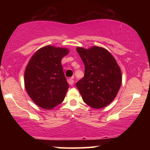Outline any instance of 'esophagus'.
<instances>
[{"label": "esophagus", "instance_id": "1", "mask_svg": "<svg viewBox=\"0 0 150 150\" xmlns=\"http://www.w3.org/2000/svg\"><path fill=\"white\" fill-rule=\"evenodd\" d=\"M68 84H69V85H73L74 84V82H75V81H74V77H70V78H68Z\"/></svg>", "mask_w": 150, "mask_h": 150}]
</instances>
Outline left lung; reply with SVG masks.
I'll use <instances>...</instances> for the list:
<instances>
[{
  "mask_svg": "<svg viewBox=\"0 0 150 150\" xmlns=\"http://www.w3.org/2000/svg\"><path fill=\"white\" fill-rule=\"evenodd\" d=\"M85 65V76L76 83L84 102L94 108L106 106L116 97L121 85V70L106 49L77 47Z\"/></svg>",
  "mask_w": 150,
  "mask_h": 150,
  "instance_id": "obj_1",
  "label": "left lung"
}]
</instances>
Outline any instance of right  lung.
<instances>
[{"label":"right lung","mask_w":150,"mask_h":150,"mask_svg":"<svg viewBox=\"0 0 150 150\" xmlns=\"http://www.w3.org/2000/svg\"><path fill=\"white\" fill-rule=\"evenodd\" d=\"M68 53L65 48L49 45L38 50L30 58L25 72V86L39 107L51 109L64 100L69 85L61 60Z\"/></svg>","instance_id":"add662e5"}]
</instances>
